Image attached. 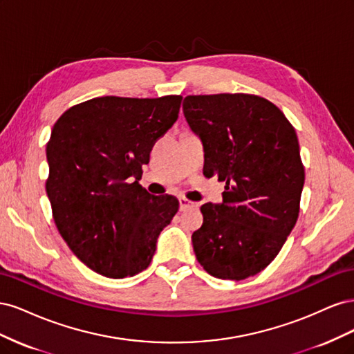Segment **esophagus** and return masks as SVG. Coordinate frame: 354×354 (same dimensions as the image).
I'll list each match as a JSON object with an SVG mask.
<instances>
[{
	"mask_svg": "<svg viewBox=\"0 0 354 354\" xmlns=\"http://www.w3.org/2000/svg\"><path fill=\"white\" fill-rule=\"evenodd\" d=\"M178 203H180V211H186V209H189V208H194V207H195L194 202H190V201H187V199H185V198H180V199H178Z\"/></svg>",
	"mask_w": 354,
	"mask_h": 354,
	"instance_id": "34e87169",
	"label": "esophagus"
}]
</instances>
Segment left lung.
<instances>
[{"label":"left lung","mask_w":354,"mask_h":354,"mask_svg":"<svg viewBox=\"0 0 354 354\" xmlns=\"http://www.w3.org/2000/svg\"><path fill=\"white\" fill-rule=\"evenodd\" d=\"M183 112L202 138L203 174L226 183L220 205L201 207L196 259L218 279H246L274 260L298 218L304 165L295 130L255 94L187 95Z\"/></svg>","instance_id":"1"}]
</instances>
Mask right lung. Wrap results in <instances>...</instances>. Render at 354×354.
Returning <instances> with one entry per match:
<instances>
[{"label":"right lung","instance_id":"1","mask_svg":"<svg viewBox=\"0 0 354 354\" xmlns=\"http://www.w3.org/2000/svg\"><path fill=\"white\" fill-rule=\"evenodd\" d=\"M181 95H104L63 113L47 143V196L71 251L95 273L122 279L147 269L174 196L138 185L151 151L177 121Z\"/></svg>","mask_w":354,"mask_h":354}]
</instances>
